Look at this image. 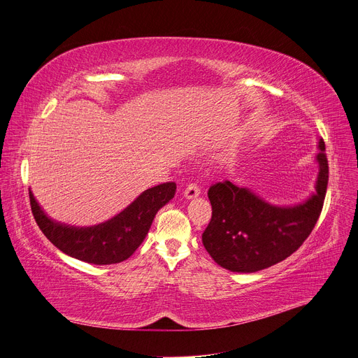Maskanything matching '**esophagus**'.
<instances>
[{
	"mask_svg": "<svg viewBox=\"0 0 358 358\" xmlns=\"http://www.w3.org/2000/svg\"><path fill=\"white\" fill-rule=\"evenodd\" d=\"M199 194H200V188H199V185L194 184V182L188 184V185L185 187V189H184V197L188 199V200L199 197Z\"/></svg>",
	"mask_w": 358,
	"mask_h": 358,
	"instance_id": "esophagus-1",
	"label": "esophagus"
}]
</instances>
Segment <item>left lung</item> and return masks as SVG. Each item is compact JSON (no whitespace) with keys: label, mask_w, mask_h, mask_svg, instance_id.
Masks as SVG:
<instances>
[{"label":"left lung","mask_w":358,"mask_h":358,"mask_svg":"<svg viewBox=\"0 0 358 358\" xmlns=\"http://www.w3.org/2000/svg\"><path fill=\"white\" fill-rule=\"evenodd\" d=\"M318 148L315 193L301 204L273 206L230 181L208 188L213 211L203 245L217 265L230 272L252 273L279 264L299 249L317 224L327 193L328 161L322 139Z\"/></svg>","instance_id":"left-lung-1"}]
</instances>
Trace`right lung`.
<instances>
[{
    "label": "right lung",
    "instance_id": "1",
    "mask_svg": "<svg viewBox=\"0 0 358 358\" xmlns=\"http://www.w3.org/2000/svg\"><path fill=\"white\" fill-rule=\"evenodd\" d=\"M176 182L145 189L110 220L75 227L55 222L41 210L30 192V204L40 230L63 253L93 265H112L127 260L144 242L157 211L176 194Z\"/></svg>",
    "mask_w": 358,
    "mask_h": 358
}]
</instances>
